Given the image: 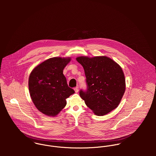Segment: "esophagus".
Returning a JSON list of instances; mask_svg holds the SVG:
<instances>
[{"label": "esophagus", "instance_id": "esophagus-1", "mask_svg": "<svg viewBox=\"0 0 156 156\" xmlns=\"http://www.w3.org/2000/svg\"><path fill=\"white\" fill-rule=\"evenodd\" d=\"M74 90H75V92H76V93H77V92H79V87H76V88H74Z\"/></svg>", "mask_w": 156, "mask_h": 156}]
</instances>
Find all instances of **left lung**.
Returning <instances> with one entry per match:
<instances>
[{
  "label": "left lung",
  "mask_w": 156,
  "mask_h": 156,
  "mask_svg": "<svg viewBox=\"0 0 156 156\" xmlns=\"http://www.w3.org/2000/svg\"><path fill=\"white\" fill-rule=\"evenodd\" d=\"M84 69L86 90L79 94L87 106L98 116L117 108L126 89L125 77L121 67L106 56L76 58Z\"/></svg>",
  "instance_id": "obj_1"
}]
</instances>
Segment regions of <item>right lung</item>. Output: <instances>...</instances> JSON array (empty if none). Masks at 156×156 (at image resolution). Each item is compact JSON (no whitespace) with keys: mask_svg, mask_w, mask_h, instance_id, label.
<instances>
[{"mask_svg":"<svg viewBox=\"0 0 156 156\" xmlns=\"http://www.w3.org/2000/svg\"><path fill=\"white\" fill-rule=\"evenodd\" d=\"M70 58H50L35 67L29 78V89L39 111L55 116L67 104L66 98L74 93L67 85L64 68Z\"/></svg>","mask_w":156,"mask_h":156,"instance_id":"obj_1","label":"right lung"}]
</instances>
